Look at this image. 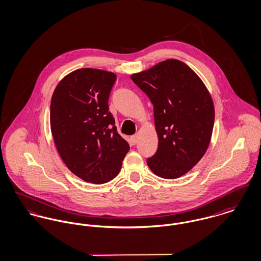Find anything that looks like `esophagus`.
Returning <instances> with one entry per match:
<instances>
[{"label": "esophagus", "mask_w": 261, "mask_h": 261, "mask_svg": "<svg viewBox=\"0 0 261 261\" xmlns=\"http://www.w3.org/2000/svg\"><path fill=\"white\" fill-rule=\"evenodd\" d=\"M130 140H132V142L133 143H136V142H138V140H139V137L136 135V136H133L132 138H130Z\"/></svg>", "instance_id": "34e87169"}]
</instances>
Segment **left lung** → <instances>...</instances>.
<instances>
[{
  "label": "left lung",
  "instance_id": "1",
  "mask_svg": "<svg viewBox=\"0 0 261 261\" xmlns=\"http://www.w3.org/2000/svg\"><path fill=\"white\" fill-rule=\"evenodd\" d=\"M130 79L153 105L159 147L147 159V166L163 178L182 176L201 160L211 143L212 95L195 71L175 59L133 73Z\"/></svg>",
  "mask_w": 261,
  "mask_h": 261
}]
</instances>
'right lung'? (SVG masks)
Returning <instances> with one entry per match:
<instances>
[{"instance_id": "obj_1", "label": "right lung", "mask_w": 261, "mask_h": 261, "mask_svg": "<svg viewBox=\"0 0 261 261\" xmlns=\"http://www.w3.org/2000/svg\"><path fill=\"white\" fill-rule=\"evenodd\" d=\"M117 80L113 71L79 69L64 76L50 99V130L57 150L71 172L95 185L119 174L129 149L109 112Z\"/></svg>"}]
</instances>
